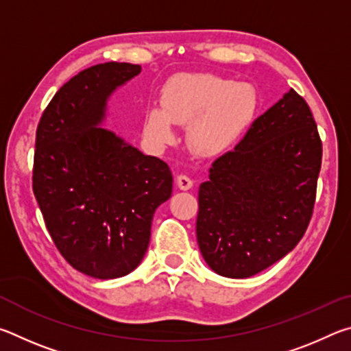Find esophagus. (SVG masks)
<instances>
[{"label":"esophagus","mask_w":351,"mask_h":351,"mask_svg":"<svg viewBox=\"0 0 351 351\" xmlns=\"http://www.w3.org/2000/svg\"><path fill=\"white\" fill-rule=\"evenodd\" d=\"M176 184L181 190H189V189L193 187V180H192V178H189L187 175H178Z\"/></svg>","instance_id":"obj_1"}]
</instances>
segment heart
Segmentation results:
<instances>
[{
    "label": "heart",
    "mask_w": 351,
    "mask_h": 351,
    "mask_svg": "<svg viewBox=\"0 0 351 351\" xmlns=\"http://www.w3.org/2000/svg\"><path fill=\"white\" fill-rule=\"evenodd\" d=\"M260 108V94L252 83L215 74H187L164 86L161 108L152 106L145 130L158 145L169 144L171 123H189V142L203 156L229 150L251 127Z\"/></svg>",
    "instance_id": "heart-1"
}]
</instances>
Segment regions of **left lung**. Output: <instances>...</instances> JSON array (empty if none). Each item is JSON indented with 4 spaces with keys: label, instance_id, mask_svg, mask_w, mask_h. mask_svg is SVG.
Listing matches in <instances>:
<instances>
[{
    "label": "left lung",
    "instance_id": "left-lung-1",
    "mask_svg": "<svg viewBox=\"0 0 351 351\" xmlns=\"http://www.w3.org/2000/svg\"><path fill=\"white\" fill-rule=\"evenodd\" d=\"M320 162L310 106L289 90L199 186L197 240L209 268L247 278L293 251L311 219Z\"/></svg>",
    "mask_w": 351,
    "mask_h": 351
}]
</instances>
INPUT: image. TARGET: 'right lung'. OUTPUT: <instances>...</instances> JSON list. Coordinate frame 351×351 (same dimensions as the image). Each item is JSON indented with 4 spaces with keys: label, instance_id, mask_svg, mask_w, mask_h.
<instances>
[{
    "label": "right lung",
    "instance_id": "right-lung-1",
    "mask_svg": "<svg viewBox=\"0 0 351 351\" xmlns=\"http://www.w3.org/2000/svg\"><path fill=\"white\" fill-rule=\"evenodd\" d=\"M139 73L117 62L82 71L37 128L32 181L46 228L73 268L100 280L141 265L153 213L173 189L167 164L104 127L110 97Z\"/></svg>",
    "mask_w": 351,
    "mask_h": 351
}]
</instances>
